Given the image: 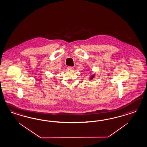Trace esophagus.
I'll return each instance as SVG.
<instances>
[{
  "label": "esophagus",
  "mask_w": 147,
  "mask_h": 147,
  "mask_svg": "<svg viewBox=\"0 0 147 147\" xmlns=\"http://www.w3.org/2000/svg\"><path fill=\"white\" fill-rule=\"evenodd\" d=\"M67 69H68V70H73L74 69V67H71V66H68L67 67Z\"/></svg>",
  "instance_id": "esophagus-1"
}]
</instances>
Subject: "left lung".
I'll use <instances>...</instances> for the list:
<instances>
[{
	"label": "left lung",
	"mask_w": 147,
	"mask_h": 147,
	"mask_svg": "<svg viewBox=\"0 0 147 147\" xmlns=\"http://www.w3.org/2000/svg\"><path fill=\"white\" fill-rule=\"evenodd\" d=\"M95 73L93 74V73L91 72V73L90 74V77H89V80L93 79L94 78V77H95Z\"/></svg>",
	"instance_id": "8db88e82"
}]
</instances>
